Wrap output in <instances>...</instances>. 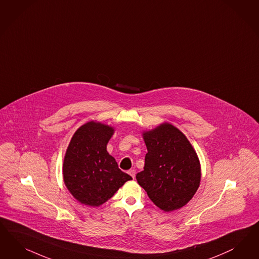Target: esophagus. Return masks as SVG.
<instances>
[{
  "label": "esophagus",
  "instance_id": "34e87169",
  "mask_svg": "<svg viewBox=\"0 0 259 259\" xmlns=\"http://www.w3.org/2000/svg\"><path fill=\"white\" fill-rule=\"evenodd\" d=\"M128 175L132 176L133 178H134L135 177V169H130L128 170Z\"/></svg>",
  "mask_w": 259,
  "mask_h": 259
}]
</instances>
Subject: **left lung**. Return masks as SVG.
Masks as SVG:
<instances>
[{
    "label": "left lung",
    "mask_w": 259,
    "mask_h": 259,
    "mask_svg": "<svg viewBox=\"0 0 259 259\" xmlns=\"http://www.w3.org/2000/svg\"><path fill=\"white\" fill-rule=\"evenodd\" d=\"M148 152L138 184L164 211L180 209L191 200L200 184V163L196 152L178 128L162 124L145 133Z\"/></svg>",
    "instance_id": "8db88e82"
}]
</instances>
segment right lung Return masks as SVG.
<instances>
[{
    "mask_svg": "<svg viewBox=\"0 0 259 259\" xmlns=\"http://www.w3.org/2000/svg\"><path fill=\"white\" fill-rule=\"evenodd\" d=\"M113 132L109 125L92 121L76 131L68 145L63 165L64 181L82 204L98 207L133 179L107 151Z\"/></svg>",
    "mask_w": 259,
    "mask_h": 259,
    "instance_id": "right-lung-1",
    "label": "right lung"
}]
</instances>
